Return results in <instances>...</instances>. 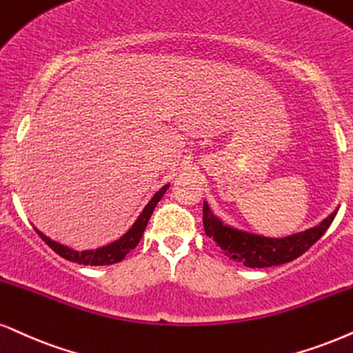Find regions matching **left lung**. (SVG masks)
<instances>
[{"label": "left lung", "mask_w": 353, "mask_h": 353, "mask_svg": "<svg viewBox=\"0 0 353 353\" xmlns=\"http://www.w3.org/2000/svg\"><path fill=\"white\" fill-rule=\"evenodd\" d=\"M337 211L325 217L321 224L304 230V232L286 237H265L224 224L219 217L214 216L210 204L204 201L203 224L206 236L212 239L230 260L250 268H267L273 265L293 262L294 259L301 256L324 236L325 230L332 224Z\"/></svg>", "instance_id": "8db88e82"}]
</instances>
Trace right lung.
<instances>
[{"label": "right lung", "mask_w": 353, "mask_h": 353, "mask_svg": "<svg viewBox=\"0 0 353 353\" xmlns=\"http://www.w3.org/2000/svg\"><path fill=\"white\" fill-rule=\"evenodd\" d=\"M168 186L170 185H165L159 191H157V193L154 194V198H152L150 201L147 203V206L143 208V211L141 212V216L136 219V223L132 224V228H130L128 232L124 234V236H121L114 242L108 243V245L99 247V249L73 250L72 247H67V245H63V243L52 241V239L47 237L46 234H42L37 228H34V229H36V232L41 236L42 241L46 242L47 245H49L50 249L55 252V254L63 256V259L70 260V262H75L78 265H91V267L117 263V262H121V260H124V256L128 255L132 249H136L137 243L141 242L142 234L147 228V223H149L152 212H154L157 203L162 199Z\"/></svg>", "instance_id": "1"}]
</instances>
